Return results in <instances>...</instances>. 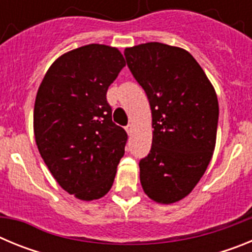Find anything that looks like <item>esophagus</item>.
<instances>
[{
    "instance_id": "34e87169",
    "label": "esophagus",
    "mask_w": 252,
    "mask_h": 252,
    "mask_svg": "<svg viewBox=\"0 0 252 252\" xmlns=\"http://www.w3.org/2000/svg\"><path fill=\"white\" fill-rule=\"evenodd\" d=\"M126 132H127L128 136H131V135H132V133H133V126H132V125H127V126H126Z\"/></svg>"
}]
</instances>
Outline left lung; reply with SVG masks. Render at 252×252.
Listing matches in <instances>:
<instances>
[{
    "instance_id": "1",
    "label": "left lung",
    "mask_w": 252,
    "mask_h": 252,
    "mask_svg": "<svg viewBox=\"0 0 252 252\" xmlns=\"http://www.w3.org/2000/svg\"><path fill=\"white\" fill-rule=\"evenodd\" d=\"M125 57L153 117L151 150L139 164L142 189L157 203H175L192 192L212 159L217 94L184 49L146 43L126 48Z\"/></svg>"
}]
</instances>
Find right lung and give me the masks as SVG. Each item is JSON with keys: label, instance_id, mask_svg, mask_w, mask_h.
I'll return each mask as SVG.
<instances>
[{"label": "right lung", "instance_id": "obj_1", "mask_svg": "<svg viewBox=\"0 0 252 252\" xmlns=\"http://www.w3.org/2000/svg\"><path fill=\"white\" fill-rule=\"evenodd\" d=\"M126 65L121 51L90 44L60 55L36 93L34 135L62 188L82 201L108 193L127 133L112 122L108 87Z\"/></svg>", "mask_w": 252, "mask_h": 252}]
</instances>
